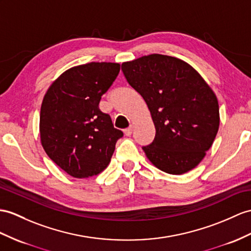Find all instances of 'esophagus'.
<instances>
[{
	"label": "esophagus",
	"instance_id": "esophagus-1",
	"mask_svg": "<svg viewBox=\"0 0 251 251\" xmlns=\"http://www.w3.org/2000/svg\"><path fill=\"white\" fill-rule=\"evenodd\" d=\"M133 132V126H131L130 127H127V129L125 130V134L126 136H131V134Z\"/></svg>",
	"mask_w": 251,
	"mask_h": 251
}]
</instances>
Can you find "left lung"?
<instances>
[{
	"label": "left lung",
	"instance_id": "left-lung-1",
	"mask_svg": "<svg viewBox=\"0 0 251 251\" xmlns=\"http://www.w3.org/2000/svg\"><path fill=\"white\" fill-rule=\"evenodd\" d=\"M127 83L148 105L155 137L143 150L155 167L182 175L202 161L216 137L219 106L215 94L191 65L150 54L121 65Z\"/></svg>",
	"mask_w": 251,
	"mask_h": 251
}]
</instances>
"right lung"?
Returning a JSON list of instances; mask_svg holds the SVG:
<instances>
[{
    "label": "right lung",
    "mask_w": 251,
    "mask_h": 251,
    "mask_svg": "<svg viewBox=\"0 0 251 251\" xmlns=\"http://www.w3.org/2000/svg\"><path fill=\"white\" fill-rule=\"evenodd\" d=\"M117 63L72 67L49 87L42 100L41 145L51 160L71 176L88 178L111 162L124 133L114 127L99 103L117 77Z\"/></svg>",
    "instance_id": "add662e5"
}]
</instances>
